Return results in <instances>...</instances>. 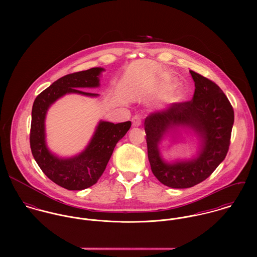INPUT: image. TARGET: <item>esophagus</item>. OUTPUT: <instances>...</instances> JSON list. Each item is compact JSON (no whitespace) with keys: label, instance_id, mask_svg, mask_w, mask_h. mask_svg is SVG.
I'll return each mask as SVG.
<instances>
[{"label":"esophagus","instance_id":"obj_1","mask_svg":"<svg viewBox=\"0 0 257 257\" xmlns=\"http://www.w3.org/2000/svg\"><path fill=\"white\" fill-rule=\"evenodd\" d=\"M132 122H133V126H140L142 124V118L140 115H135L132 118Z\"/></svg>","mask_w":257,"mask_h":257}]
</instances>
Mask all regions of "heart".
I'll use <instances>...</instances> for the list:
<instances>
[{
	"label": "heart",
	"instance_id": "heart-1",
	"mask_svg": "<svg viewBox=\"0 0 257 257\" xmlns=\"http://www.w3.org/2000/svg\"><path fill=\"white\" fill-rule=\"evenodd\" d=\"M172 83H173V78L172 77L164 76V77H162V79H161V81H160V83L158 85V89L160 91H165V90H167L172 85ZM178 97H179V92H178L177 89H175L173 91L172 95L170 96V98L171 99H177Z\"/></svg>",
	"mask_w": 257,
	"mask_h": 257
}]
</instances>
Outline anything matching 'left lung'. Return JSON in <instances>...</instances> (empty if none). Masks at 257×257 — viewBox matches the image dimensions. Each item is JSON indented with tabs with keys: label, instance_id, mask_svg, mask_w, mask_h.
<instances>
[{
	"label": "left lung",
	"instance_id": "left-lung-1",
	"mask_svg": "<svg viewBox=\"0 0 257 257\" xmlns=\"http://www.w3.org/2000/svg\"><path fill=\"white\" fill-rule=\"evenodd\" d=\"M195 93L189 102L174 103L146 117L147 155L154 176L164 185L184 189L207 179L225 158L234 120L233 109L220 87L190 70ZM181 128L194 132L200 141L191 160L165 162L159 146Z\"/></svg>",
	"mask_w": 257,
	"mask_h": 257
}]
</instances>
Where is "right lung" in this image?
<instances>
[{
    "mask_svg": "<svg viewBox=\"0 0 257 257\" xmlns=\"http://www.w3.org/2000/svg\"><path fill=\"white\" fill-rule=\"evenodd\" d=\"M105 69L94 67L68 74L52 83L34 102L32 110L31 148L42 172L54 183L67 190H84L97 183L106 169L117 142L130 130L132 122L112 123L100 120L86 148L72 157H59L46 145L45 117L50 106L66 94L98 97L99 94L83 92V88H98Z\"/></svg>",
    "mask_w": 257,
    "mask_h": 257,
    "instance_id": "right-lung-1",
    "label": "right lung"
}]
</instances>
